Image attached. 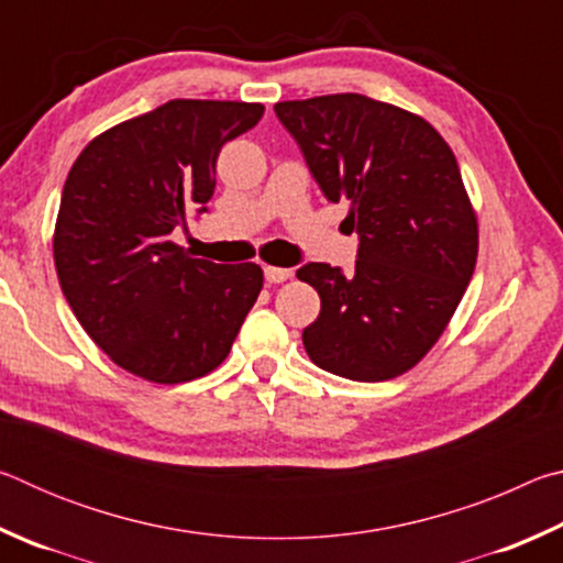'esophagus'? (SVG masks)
Segmentation results:
<instances>
[{"mask_svg": "<svg viewBox=\"0 0 563 563\" xmlns=\"http://www.w3.org/2000/svg\"><path fill=\"white\" fill-rule=\"evenodd\" d=\"M263 273H265V280H268V283H285L288 278H292V271L278 268V265H265Z\"/></svg>", "mask_w": 563, "mask_h": 563, "instance_id": "34e87169", "label": "esophagus"}]
</instances>
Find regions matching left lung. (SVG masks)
<instances>
[{
    "mask_svg": "<svg viewBox=\"0 0 563 563\" xmlns=\"http://www.w3.org/2000/svg\"><path fill=\"white\" fill-rule=\"evenodd\" d=\"M275 113L328 201L350 203L360 235L352 275L328 263L298 271L320 295L302 345L357 383L402 375L450 325L479 251L452 148L422 117L362 93L280 101Z\"/></svg>",
    "mask_w": 563,
    "mask_h": 563,
    "instance_id": "left-lung-1",
    "label": "left lung"
}]
</instances>
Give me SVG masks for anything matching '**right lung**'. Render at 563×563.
I'll return each instance as SVG.
<instances>
[{
  "label": "right lung",
  "instance_id": "obj_1",
  "mask_svg": "<svg viewBox=\"0 0 563 563\" xmlns=\"http://www.w3.org/2000/svg\"><path fill=\"white\" fill-rule=\"evenodd\" d=\"M263 111L174 99L99 133L74 161L54 228L56 275L81 328L126 373L158 385L213 373L258 300L261 265L194 258L170 231L206 211L223 144Z\"/></svg>",
  "mask_w": 563,
  "mask_h": 563
}]
</instances>
